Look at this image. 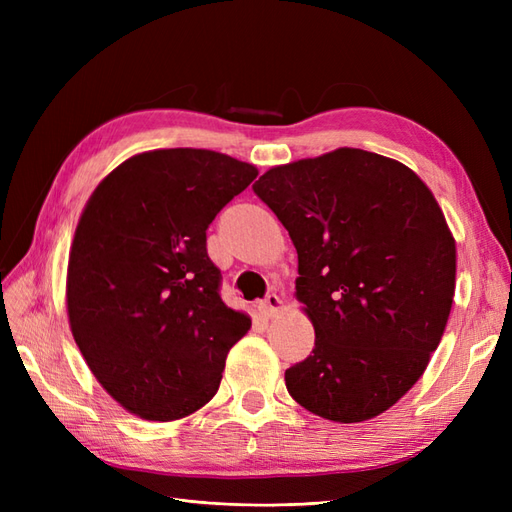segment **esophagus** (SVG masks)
<instances>
[{
  "label": "esophagus",
  "instance_id": "esophagus-1",
  "mask_svg": "<svg viewBox=\"0 0 512 512\" xmlns=\"http://www.w3.org/2000/svg\"><path fill=\"white\" fill-rule=\"evenodd\" d=\"M280 309H282V299L277 297V294H267L265 301L260 303V312L267 316H275Z\"/></svg>",
  "mask_w": 512,
  "mask_h": 512
}]
</instances>
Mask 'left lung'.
<instances>
[{
	"label": "left lung",
	"mask_w": 512,
	"mask_h": 512,
	"mask_svg": "<svg viewBox=\"0 0 512 512\" xmlns=\"http://www.w3.org/2000/svg\"><path fill=\"white\" fill-rule=\"evenodd\" d=\"M252 190L297 247V299L316 331L286 369L288 393L335 423L389 410L453 307L455 239L438 200L408 166L350 147L269 168Z\"/></svg>",
	"instance_id": "obj_1"
}]
</instances>
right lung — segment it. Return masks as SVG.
Here are the masks:
<instances>
[{"instance_id": "obj_1", "label": "right lung", "mask_w": 512, "mask_h": 512, "mask_svg": "<svg viewBox=\"0 0 512 512\" xmlns=\"http://www.w3.org/2000/svg\"><path fill=\"white\" fill-rule=\"evenodd\" d=\"M256 175L218 151L156 149L87 200L68 260L70 329L104 391L145 421L203 408L252 327L220 297L207 228Z\"/></svg>"}]
</instances>
